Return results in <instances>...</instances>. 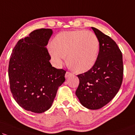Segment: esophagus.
Instances as JSON below:
<instances>
[{
    "label": "esophagus",
    "instance_id": "esophagus-1",
    "mask_svg": "<svg viewBox=\"0 0 135 135\" xmlns=\"http://www.w3.org/2000/svg\"><path fill=\"white\" fill-rule=\"evenodd\" d=\"M73 76V73H71L70 72H68V71H67V72L66 73V74H65V78H69V76Z\"/></svg>",
    "mask_w": 135,
    "mask_h": 135
}]
</instances>
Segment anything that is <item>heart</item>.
<instances>
[{
    "label": "heart",
    "mask_w": 135,
    "mask_h": 135,
    "mask_svg": "<svg viewBox=\"0 0 135 135\" xmlns=\"http://www.w3.org/2000/svg\"><path fill=\"white\" fill-rule=\"evenodd\" d=\"M49 53L56 67H61L67 56L68 63L78 73L90 70L97 61L99 40L91 31H67L59 33L52 42Z\"/></svg>",
    "instance_id": "1"
}]
</instances>
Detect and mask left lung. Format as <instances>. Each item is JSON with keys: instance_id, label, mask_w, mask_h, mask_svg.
<instances>
[{"instance_id": "left-lung-1", "label": "left lung", "mask_w": 135, "mask_h": 135, "mask_svg": "<svg viewBox=\"0 0 135 135\" xmlns=\"http://www.w3.org/2000/svg\"><path fill=\"white\" fill-rule=\"evenodd\" d=\"M99 42L97 61L90 70L78 74L76 95L89 109H100L118 92L123 77V56L116 43L99 30L91 27Z\"/></svg>"}]
</instances>
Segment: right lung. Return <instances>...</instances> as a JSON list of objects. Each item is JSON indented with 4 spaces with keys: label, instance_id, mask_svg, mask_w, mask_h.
I'll return each mask as SVG.
<instances>
[{
    "label": "right lung",
    "instance_id": "add662e5",
    "mask_svg": "<svg viewBox=\"0 0 135 135\" xmlns=\"http://www.w3.org/2000/svg\"><path fill=\"white\" fill-rule=\"evenodd\" d=\"M51 29H40L18 41L9 65L10 88L20 106L42 113L49 109L58 88L65 81L66 71L52 67L49 62L48 41Z\"/></svg>",
    "mask_w": 135,
    "mask_h": 135
}]
</instances>
